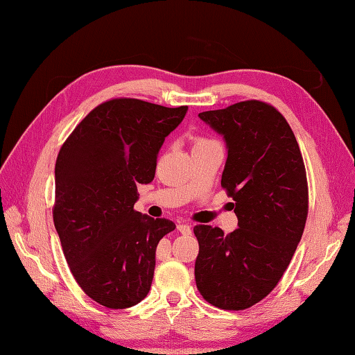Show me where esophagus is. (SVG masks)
Masks as SVG:
<instances>
[{"label":"esophagus","mask_w":355,"mask_h":355,"mask_svg":"<svg viewBox=\"0 0 355 355\" xmlns=\"http://www.w3.org/2000/svg\"><path fill=\"white\" fill-rule=\"evenodd\" d=\"M177 229H178L180 233H183V235H191V233H192V229H191L189 224H178Z\"/></svg>","instance_id":"1"}]
</instances>
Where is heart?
Masks as SVG:
<instances>
[{"label":"heart","instance_id":"obj_1","mask_svg":"<svg viewBox=\"0 0 355 355\" xmlns=\"http://www.w3.org/2000/svg\"><path fill=\"white\" fill-rule=\"evenodd\" d=\"M212 143H216L214 140H209L206 137H195L193 139V148H200V146H206V145H212Z\"/></svg>","mask_w":355,"mask_h":355}]
</instances>
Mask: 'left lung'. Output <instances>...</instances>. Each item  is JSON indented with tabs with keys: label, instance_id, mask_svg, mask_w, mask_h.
I'll use <instances>...</instances> for the list:
<instances>
[{
	"label": "left lung",
	"instance_id": "left-lung-1",
	"mask_svg": "<svg viewBox=\"0 0 355 355\" xmlns=\"http://www.w3.org/2000/svg\"><path fill=\"white\" fill-rule=\"evenodd\" d=\"M198 117L227 143L221 187L235 200L239 227L224 235L220 227L195 225V282L210 305L245 310L273 291L302 238L304 158L288 122L267 102L244 101Z\"/></svg>",
	"mask_w": 355,
	"mask_h": 355
}]
</instances>
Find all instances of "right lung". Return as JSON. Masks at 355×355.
I'll return each mask as SVG.
<instances>
[{"mask_svg": "<svg viewBox=\"0 0 355 355\" xmlns=\"http://www.w3.org/2000/svg\"><path fill=\"white\" fill-rule=\"evenodd\" d=\"M186 111L117 97L89 111L59 150L53 223L73 277L103 306L148 296L157 244L175 224L134 209L137 184L154 180L158 150Z\"/></svg>", "mask_w": 355, "mask_h": 355, "instance_id": "1", "label": "right lung"}]
</instances>
